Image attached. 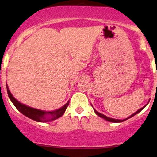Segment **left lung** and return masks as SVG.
Returning a JSON list of instances; mask_svg holds the SVG:
<instances>
[{"label":"left lung","mask_w":157,"mask_h":157,"mask_svg":"<svg viewBox=\"0 0 157 157\" xmlns=\"http://www.w3.org/2000/svg\"><path fill=\"white\" fill-rule=\"evenodd\" d=\"M149 101H150V100H149ZM147 103H148V102H147ZM147 103L146 104V105H145V106H143V107L142 108H141V109H139L137 111H136V112L135 113H133V114H131L130 117H128V118H125V119H124V120H117V119H113V118H110V117H107V116H105V115H104V114H102V113H100V112H98V111H97L96 110H95L94 109V112H95V113H96L97 115H98L99 117H102V118H103L104 120H105L106 121H109V122H123V121H125V120H128L129 118H131V117H134V115H136V114H137L138 113H140V111H142V109H144V108L145 107V106H146L147 105ZM92 106V105H91Z\"/></svg>","instance_id":"left-lung-1"}]
</instances>
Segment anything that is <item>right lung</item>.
Listing matches in <instances>:
<instances>
[{"mask_svg":"<svg viewBox=\"0 0 157 157\" xmlns=\"http://www.w3.org/2000/svg\"><path fill=\"white\" fill-rule=\"evenodd\" d=\"M6 89L9 97H10V100L12 101V103L14 104V105L16 107V109L18 110L20 112L22 113L23 115L27 117L32 119V120L37 122H47L57 120V119L60 117L63 114L65 111H66V109H67L68 104H69V101H68L63 106H62L60 109L55 110V111H42V110L29 107V106H27L26 105H24V104L20 102L11 94L7 85Z\"/></svg>","mask_w":157,"mask_h":157,"instance_id":"right-lung-1","label":"right lung"}]
</instances>
